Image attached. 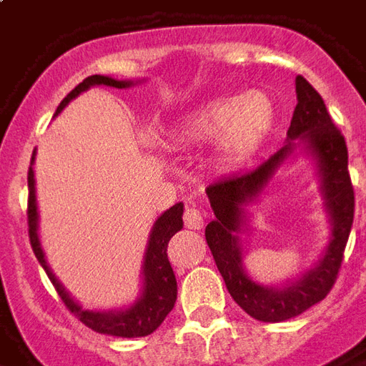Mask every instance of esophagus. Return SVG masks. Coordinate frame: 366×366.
<instances>
[{
	"instance_id": "1",
	"label": "esophagus",
	"mask_w": 366,
	"mask_h": 366,
	"mask_svg": "<svg viewBox=\"0 0 366 366\" xmlns=\"http://www.w3.org/2000/svg\"><path fill=\"white\" fill-rule=\"evenodd\" d=\"M184 223H186L188 229H202V227H204V214L196 207V204H188V206H186Z\"/></svg>"
}]
</instances>
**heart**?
Returning a JSON list of instances; mask_svg holds the SVG:
<instances>
[{
    "instance_id": "1",
    "label": "heart",
    "mask_w": 366,
    "mask_h": 366,
    "mask_svg": "<svg viewBox=\"0 0 366 366\" xmlns=\"http://www.w3.org/2000/svg\"><path fill=\"white\" fill-rule=\"evenodd\" d=\"M276 123V105L264 92H247L241 97H222L184 113L167 129L174 147L214 141L217 167L245 164L267 143Z\"/></svg>"
}]
</instances>
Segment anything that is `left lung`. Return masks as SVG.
<instances>
[{
  "label": "left lung",
  "instance_id": "8db88e82",
  "mask_svg": "<svg viewBox=\"0 0 366 366\" xmlns=\"http://www.w3.org/2000/svg\"><path fill=\"white\" fill-rule=\"evenodd\" d=\"M296 99L298 105L292 115L286 144L280 151L259 167L222 176L206 188L215 215L206 227L207 245L231 298L259 322H286L304 314L330 294L353 225L355 194L347 170L345 139L333 125L322 96L302 76H296ZM298 158L310 159L315 167L330 235L310 269L292 275L284 283L262 285L244 269L254 219L252 206L277 170Z\"/></svg>",
  "mask_w": 366,
  "mask_h": 366
}]
</instances>
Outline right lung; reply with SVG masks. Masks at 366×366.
<instances>
[{
  "label": "right lung",
  "mask_w": 366,
  "mask_h": 366,
  "mask_svg": "<svg viewBox=\"0 0 366 366\" xmlns=\"http://www.w3.org/2000/svg\"><path fill=\"white\" fill-rule=\"evenodd\" d=\"M147 82V78L141 80H117L112 76L94 74L88 76L84 82L76 86L74 90L70 92L60 105L56 107L54 117L59 115L64 107H66L72 99L88 92L90 88L96 86H107V88H117V90H125V88H133L137 84ZM35 154L36 149L33 151V159H31V167H29V239H31V247L35 253L36 261L41 262L46 276L51 278L54 288L59 292L62 302L72 314L86 323L90 330L104 333V335H113V337H144L151 335L152 331L159 330V325L164 322V317L170 314V310L174 307L176 302V276L174 270L170 267L168 261L167 247L168 241L172 239L174 233L184 227L182 214L184 204L178 202L174 206L167 209L164 214L157 217V222L152 223L151 233H149V241H147V249H144L143 267H141V290L131 304L121 307H112V310H90L84 307L80 300H76L66 286L60 282L59 276L54 274L51 264L46 261V254L41 245V237H39V206H36V182H35Z\"/></svg>",
  "instance_id": "add662e5"
}]
</instances>
